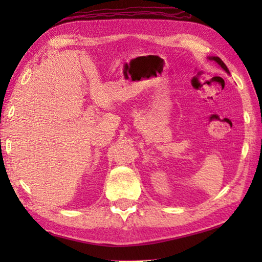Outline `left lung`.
I'll list each match as a JSON object with an SVG mask.
<instances>
[{"instance_id": "left-lung-1", "label": "left lung", "mask_w": 262, "mask_h": 262, "mask_svg": "<svg viewBox=\"0 0 262 262\" xmlns=\"http://www.w3.org/2000/svg\"><path fill=\"white\" fill-rule=\"evenodd\" d=\"M208 59H209V60H211V61H215V62H216V63H217V64H219V66H220V67H221L222 69H223V70H224V72H225V73H227V74H230V72H229V69H228V67H227V66H225V63H224V62H223V61H222V60L220 59V57H219V56H208Z\"/></svg>"}]
</instances>
